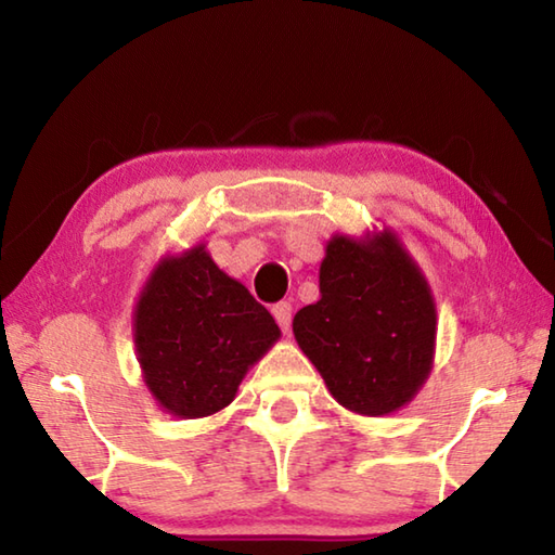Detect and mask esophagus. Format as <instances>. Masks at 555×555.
<instances>
[{
  "label": "esophagus",
  "instance_id": "34e87169",
  "mask_svg": "<svg viewBox=\"0 0 555 555\" xmlns=\"http://www.w3.org/2000/svg\"><path fill=\"white\" fill-rule=\"evenodd\" d=\"M271 313H274L281 331L288 333L291 331V315H294V311H291V304H286V300H281V304H276L274 311H271Z\"/></svg>",
  "mask_w": 555,
  "mask_h": 555
}]
</instances>
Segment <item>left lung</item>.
<instances>
[{
	"label": "left lung",
	"mask_w": 555,
	"mask_h": 555,
	"mask_svg": "<svg viewBox=\"0 0 555 555\" xmlns=\"http://www.w3.org/2000/svg\"><path fill=\"white\" fill-rule=\"evenodd\" d=\"M318 281L294 335L327 391L360 416L406 406L434 370L436 300L397 232L333 234Z\"/></svg>",
	"instance_id": "8db88e82"
}]
</instances>
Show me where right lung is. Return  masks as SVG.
Segmentation results:
<instances>
[{"label":"right lung","mask_w":555,"mask_h":555,"mask_svg":"<svg viewBox=\"0 0 555 555\" xmlns=\"http://www.w3.org/2000/svg\"><path fill=\"white\" fill-rule=\"evenodd\" d=\"M279 337L271 313L215 264L203 242L158 259L134 306L142 379L178 418L230 406L244 374Z\"/></svg>","instance_id":"obj_1"}]
</instances>
